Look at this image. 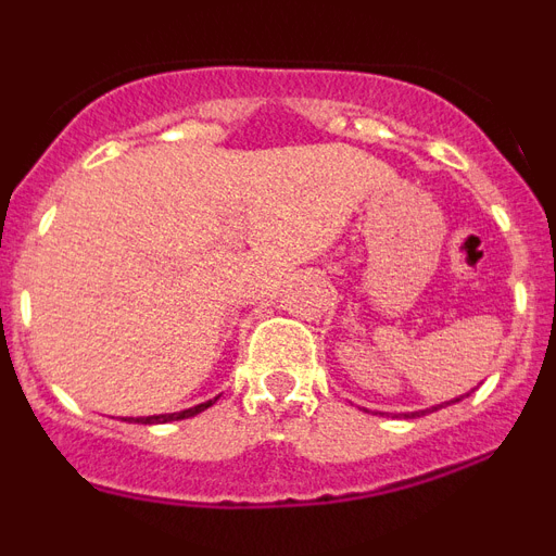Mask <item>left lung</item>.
<instances>
[{"label":"left lung","mask_w":556,"mask_h":556,"mask_svg":"<svg viewBox=\"0 0 556 556\" xmlns=\"http://www.w3.org/2000/svg\"><path fill=\"white\" fill-rule=\"evenodd\" d=\"M456 401H462V397H456ZM434 409H437V406H434ZM420 415H424V412H412V415H406V417H420Z\"/></svg>","instance_id":"8db88e82"}]
</instances>
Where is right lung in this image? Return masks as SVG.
<instances>
[{"instance_id":"obj_1","label":"right lung","mask_w":556,"mask_h":556,"mask_svg":"<svg viewBox=\"0 0 556 556\" xmlns=\"http://www.w3.org/2000/svg\"><path fill=\"white\" fill-rule=\"evenodd\" d=\"M217 401V397H214ZM214 401H205V404H198V406H191V409H184V412H172V415H152V417H136L139 424L150 426V424H169V420H186V417H194L200 415L203 409H208Z\"/></svg>"}]
</instances>
